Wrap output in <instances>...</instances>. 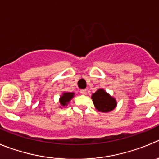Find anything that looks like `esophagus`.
Masks as SVG:
<instances>
[{
    "label": "esophagus",
    "instance_id": "obj_1",
    "mask_svg": "<svg viewBox=\"0 0 159 159\" xmlns=\"http://www.w3.org/2000/svg\"><path fill=\"white\" fill-rule=\"evenodd\" d=\"M80 93H82V94H84V95H86L87 94V90H85V89L80 90Z\"/></svg>",
    "mask_w": 159,
    "mask_h": 159
}]
</instances>
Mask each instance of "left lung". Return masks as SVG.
I'll return each instance as SVG.
<instances>
[{
    "label": "left lung",
    "mask_w": 159,
    "mask_h": 159,
    "mask_svg": "<svg viewBox=\"0 0 159 159\" xmlns=\"http://www.w3.org/2000/svg\"><path fill=\"white\" fill-rule=\"evenodd\" d=\"M91 98L95 108L101 112H108L116 106V99L102 89H100L93 93Z\"/></svg>",
    "instance_id": "1"
}]
</instances>
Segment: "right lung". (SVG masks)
<instances>
[{
	"label": "right lung",
	"instance_id": "1",
	"mask_svg": "<svg viewBox=\"0 0 159 159\" xmlns=\"http://www.w3.org/2000/svg\"><path fill=\"white\" fill-rule=\"evenodd\" d=\"M73 93H64L62 96L60 98V103L62 106L67 105V103H69V101L73 98Z\"/></svg>",
	"mask_w": 159,
	"mask_h": 159
}]
</instances>
